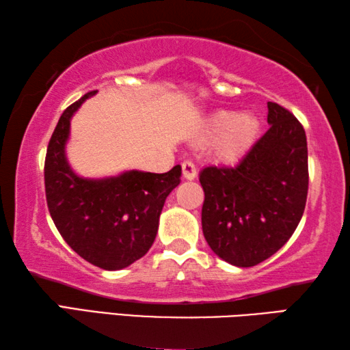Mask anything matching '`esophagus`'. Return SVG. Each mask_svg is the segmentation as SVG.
Segmentation results:
<instances>
[{
  "mask_svg": "<svg viewBox=\"0 0 350 350\" xmlns=\"http://www.w3.org/2000/svg\"><path fill=\"white\" fill-rule=\"evenodd\" d=\"M182 173H183V177H185V179L193 180L198 174L196 165H194L191 161H185L182 163Z\"/></svg>",
  "mask_w": 350,
  "mask_h": 350,
  "instance_id": "1",
  "label": "esophagus"
}]
</instances>
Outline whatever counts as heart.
<instances>
[{
  "instance_id": "obj_1",
  "label": "heart",
  "mask_w": 350,
  "mask_h": 350,
  "mask_svg": "<svg viewBox=\"0 0 350 350\" xmlns=\"http://www.w3.org/2000/svg\"><path fill=\"white\" fill-rule=\"evenodd\" d=\"M208 134L219 140L221 156L234 161L250 150L259 134V122L252 114L238 116L234 112H219L210 123Z\"/></svg>"
}]
</instances>
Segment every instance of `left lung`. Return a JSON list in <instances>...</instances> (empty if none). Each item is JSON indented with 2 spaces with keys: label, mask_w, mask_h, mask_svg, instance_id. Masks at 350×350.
<instances>
[{
  "label": "left lung",
  "mask_w": 350,
  "mask_h": 350,
  "mask_svg": "<svg viewBox=\"0 0 350 350\" xmlns=\"http://www.w3.org/2000/svg\"><path fill=\"white\" fill-rule=\"evenodd\" d=\"M267 108L270 128L238 165H211L199 174L205 239L219 258L238 267H253L280 250L306 208V131L281 105L269 102Z\"/></svg>",
  "instance_id": "obj_1"
}]
</instances>
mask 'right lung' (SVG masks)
Returning a JSON list of instances; mask_svg holds the SVG:
<instances>
[{"label": "right lung", "mask_w": 350, "mask_h": 350, "mask_svg": "<svg viewBox=\"0 0 350 350\" xmlns=\"http://www.w3.org/2000/svg\"><path fill=\"white\" fill-rule=\"evenodd\" d=\"M91 91L68 106L52 133L44 159L46 202L66 244L96 267L120 270L140 259L156 239L165 199L179 185L182 168L168 173L128 171L88 180L75 176L64 157L69 120Z\"/></svg>", "instance_id": "right-lung-1"}]
</instances>
